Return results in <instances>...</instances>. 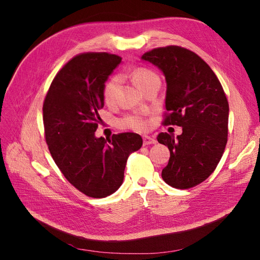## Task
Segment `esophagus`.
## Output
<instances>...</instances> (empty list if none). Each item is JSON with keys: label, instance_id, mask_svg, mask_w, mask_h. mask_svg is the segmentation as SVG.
Here are the masks:
<instances>
[{"label": "esophagus", "instance_id": "1", "mask_svg": "<svg viewBox=\"0 0 260 260\" xmlns=\"http://www.w3.org/2000/svg\"><path fill=\"white\" fill-rule=\"evenodd\" d=\"M156 140L153 137L149 136H144L143 137V145H149V144H155Z\"/></svg>", "mask_w": 260, "mask_h": 260}]
</instances>
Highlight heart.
Here are the masks:
<instances>
[{
    "label": "heart",
    "mask_w": 260,
    "mask_h": 260,
    "mask_svg": "<svg viewBox=\"0 0 260 260\" xmlns=\"http://www.w3.org/2000/svg\"><path fill=\"white\" fill-rule=\"evenodd\" d=\"M131 79L136 83L139 89L143 90L145 86L155 79H158L157 75L147 68H136L131 72ZM118 86H119V79L113 77L109 79L103 89V99L106 105H114L117 98ZM119 125L122 128H128L133 130H142L145 128V121L140 115H128L119 120Z\"/></svg>",
    "instance_id": "b5f03b06"
}]
</instances>
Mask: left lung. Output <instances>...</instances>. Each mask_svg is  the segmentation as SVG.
<instances>
[{"mask_svg":"<svg viewBox=\"0 0 260 260\" xmlns=\"http://www.w3.org/2000/svg\"><path fill=\"white\" fill-rule=\"evenodd\" d=\"M142 59L158 67L166 79L164 124L182 127L177 138L166 132L157 137L170 152L161 177L172 187H193L214 172L224 152L229 120L224 91L206 62L181 46L154 49Z\"/></svg>","mask_w":260,"mask_h":260,"instance_id":"obj_1","label":"left lung"}]
</instances>
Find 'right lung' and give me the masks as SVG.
Masks as SVG:
<instances>
[{
	"label": "right lung",
	"instance_id": "add662e5",
	"mask_svg": "<svg viewBox=\"0 0 260 260\" xmlns=\"http://www.w3.org/2000/svg\"><path fill=\"white\" fill-rule=\"evenodd\" d=\"M120 61L105 52L77 55L55 76L43 104L45 140L55 164L76 188L94 199L120 187L129 155L143 143L132 132L95 137L104 85Z\"/></svg>",
	"mask_w": 260,
	"mask_h": 260
}]
</instances>
